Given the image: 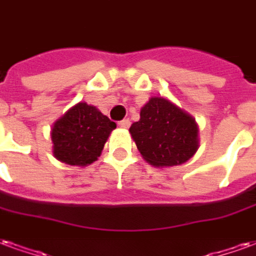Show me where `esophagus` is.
Masks as SVG:
<instances>
[{"mask_svg":"<svg viewBox=\"0 0 256 256\" xmlns=\"http://www.w3.org/2000/svg\"><path fill=\"white\" fill-rule=\"evenodd\" d=\"M118 126H120V128H128V126H130V121L126 118V120H122L118 122Z\"/></svg>","mask_w":256,"mask_h":256,"instance_id":"34e87169","label":"esophagus"}]
</instances>
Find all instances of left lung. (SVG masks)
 Here are the masks:
<instances>
[{
	"mask_svg": "<svg viewBox=\"0 0 256 256\" xmlns=\"http://www.w3.org/2000/svg\"><path fill=\"white\" fill-rule=\"evenodd\" d=\"M130 132L142 156L156 168L176 166L199 147L195 118L162 96H152L140 110Z\"/></svg>",
	"mask_w": 256,
	"mask_h": 256,
	"instance_id": "1",
	"label": "left lung"
}]
</instances>
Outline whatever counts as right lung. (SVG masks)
<instances>
[{"label": "right lung", "mask_w": 256, "mask_h": 256, "mask_svg": "<svg viewBox=\"0 0 256 256\" xmlns=\"http://www.w3.org/2000/svg\"><path fill=\"white\" fill-rule=\"evenodd\" d=\"M116 122L95 106L79 102L54 122L53 154L68 165L86 166L98 160Z\"/></svg>", "instance_id": "1"}]
</instances>
